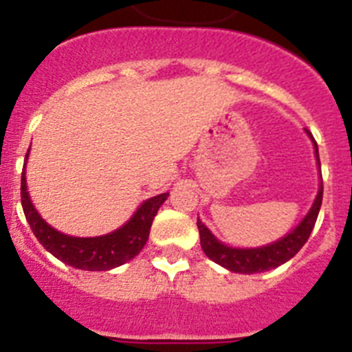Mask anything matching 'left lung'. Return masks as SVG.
I'll list each match as a JSON object with an SVG mask.
<instances>
[{"label":"left lung","instance_id":"1","mask_svg":"<svg viewBox=\"0 0 352 352\" xmlns=\"http://www.w3.org/2000/svg\"><path fill=\"white\" fill-rule=\"evenodd\" d=\"M309 133V132H307ZM312 138V135H310ZM314 141V138H312ZM314 148H316V157L317 164H319V169H321V162H319V149H317V142L314 141ZM322 204V176H321V186H319V192H317V197L314 201L312 208L307 213L303 220L300 222V226L294 229V231L289 232L287 236H284L278 241H273L272 245H266V247H257V248H232L223 245L222 241L214 238L206 226H204L201 220L197 219V227H199V236H201V247L203 252L210 257L211 261H214L217 264L223 266V268L231 270L234 273H261L268 272V270L276 268L280 264L287 263L291 257H294L298 252L301 250L307 239H309L310 232H312L314 226H316L317 214L321 210Z\"/></svg>","mask_w":352,"mask_h":352}]
</instances>
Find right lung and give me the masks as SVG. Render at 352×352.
Masks as SVG:
<instances>
[{
  "instance_id": "1",
  "label": "right lung",
  "mask_w": 352,
  "mask_h": 352,
  "mask_svg": "<svg viewBox=\"0 0 352 352\" xmlns=\"http://www.w3.org/2000/svg\"><path fill=\"white\" fill-rule=\"evenodd\" d=\"M28 155H30V149H28L26 158ZM167 195L169 192L144 201L141 208L133 213L132 219L114 232L95 236V238H74V236L56 231L54 227L49 226L40 217L28 194L24 170L21 178V203H23L24 214L35 238L43 245L45 250L51 252L52 256L63 261L65 264L72 268L86 270V272H107V270L129 263L138 256L148 241L155 214L158 208L166 203Z\"/></svg>"
}]
</instances>
